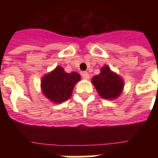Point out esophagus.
Listing matches in <instances>:
<instances>
[{"label":"esophagus","mask_w":158,"mask_h":158,"mask_svg":"<svg viewBox=\"0 0 158 158\" xmlns=\"http://www.w3.org/2000/svg\"><path fill=\"white\" fill-rule=\"evenodd\" d=\"M82 77L85 79H89V78H90V74H89L88 72H83Z\"/></svg>","instance_id":"esophagus-1"}]
</instances>
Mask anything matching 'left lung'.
Segmentation results:
<instances>
[{
  "mask_svg": "<svg viewBox=\"0 0 158 158\" xmlns=\"http://www.w3.org/2000/svg\"><path fill=\"white\" fill-rule=\"evenodd\" d=\"M92 84L98 94L102 98L114 100L122 94L125 82L121 77L105 64L100 69V73L92 78Z\"/></svg>",
  "mask_w": 158,
  "mask_h": 158,
  "instance_id": "obj_1",
  "label": "left lung"
}]
</instances>
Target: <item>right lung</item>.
Wrapping results in <instances>:
<instances>
[{"label":"right lung","instance_id":"add662e5","mask_svg":"<svg viewBox=\"0 0 158 158\" xmlns=\"http://www.w3.org/2000/svg\"><path fill=\"white\" fill-rule=\"evenodd\" d=\"M81 79L77 72L67 73L63 67L56 66L41 80L43 94L53 103H61L71 97L75 84Z\"/></svg>","mask_w":158,"mask_h":158}]
</instances>
